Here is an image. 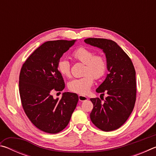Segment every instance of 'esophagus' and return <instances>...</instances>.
Returning <instances> with one entry per match:
<instances>
[{
  "mask_svg": "<svg viewBox=\"0 0 156 156\" xmlns=\"http://www.w3.org/2000/svg\"><path fill=\"white\" fill-rule=\"evenodd\" d=\"M78 99L80 101H84V100H87L88 99V98L87 96H83V95H79L78 96Z\"/></svg>",
  "mask_w": 156,
  "mask_h": 156,
  "instance_id": "esophagus-1",
  "label": "esophagus"
}]
</instances>
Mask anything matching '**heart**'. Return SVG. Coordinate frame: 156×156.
<instances>
[{
	"label": "heart",
	"mask_w": 156,
	"mask_h": 156,
	"mask_svg": "<svg viewBox=\"0 0 156 156\" xmlns=\"http://www.w3.org/2000/svg\"><path fill=\"white\" fill-rule=\"evenodd\" d=\"M72 57L76 60L85 65L83 78L73 79L68 84V88L73 93L84 95L88 93L94 83V78L99 79L105 75L107 71V62L105 58L100 55H94L90 49L80 47L75 50ZM59 73L65 77H70L71 65L68 60L60 59L57 65Z\"/></svg>",
	"instance_id": "b5f03b06"
}]
</instances>
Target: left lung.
Returning a JSON list of instances; mask_svg holds the SVG:
<instances>
[{
  "label": "left lung",
  "mask_w": 156,
  "mask_h": 156,
  "mask_svg": "<svg viewBox=\"0 0 156 156\" xmlns=\"http://www.w3.org/2000/svg\"><path fill=\"white\" fill-rule=\"evenodd\" d=\"M84 43L102 50L106 56L109 73L96 89L97 93L108 94L104 102L98 98H91L94 108L91 122L104 131L120 128L131 115L136 98V71L130 58L112 40L89 38Z\"/></svg>",
  "instance_id": "8db88e82"
}]
</instances>
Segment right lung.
Returning a JSON list of instances; mask_svg holds the SVG:
<instances>
[{"mask_svg":"<svg viewBox=\"0 0 156 156\" xmlns=\"http://www.w3.org/2000/svg\"><path fill=\"white\" fill-rule=\"evenodd\" d=\"M76 40L47 41L26 60L19 76V93L26 115L37 128L57 133L69 122L78 101V95L65 92L61 99L52 93L65 88L58 62Z\"/></svg>","mask_w":156,"mask_h":156,"instance_id":"add662e5","label":"right lung"}]
</instances>
